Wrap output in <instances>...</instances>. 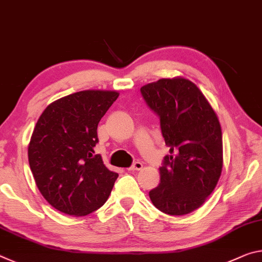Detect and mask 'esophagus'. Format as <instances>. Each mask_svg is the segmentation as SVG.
<instances>
[{
  "mask_svg": "<svg viewBox=\"0 0 262 262\" xmlns=\"http://www.w3.org/2000/svg\"><path fill=\"white\" fill-rule=\"evenodd\" d=\"M141 168H143V164L139 161H136L135 164L130 167V168H127V170H140Z\"/></svg>",
  "mask_w": 262,
  "mask_h": 262,
  "instance_id": "obj_1",
  "label": "esophagus"
}]
</instances>
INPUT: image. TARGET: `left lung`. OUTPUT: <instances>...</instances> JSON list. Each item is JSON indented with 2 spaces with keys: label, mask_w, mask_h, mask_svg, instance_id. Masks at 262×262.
Masks as SVG:
<instances>
[{
  "label": "left lung",
  "mask_w": 262,
  "mask_h": 262,
  "mask_svg": "<svg viewBox=\"0 0 262 262\" xmlns=\"http://www.w3.org/2000/svg\"><path fill=\"white\" fill-rule=\"evenodd\" d=\"M147 105L160 117L169 147L160 184L149 191L157 209L171 216L192 212L217 186L223 168L220 121L203 93L183 78L160 79L140 88Z\"/></svg>",
  "instance_id": "left-lung-1"
}]
</instances>
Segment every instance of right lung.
<instances>
[{"mask_svg": "<svg viewBox=\"0 0 262 262\" xmlns=\"http://www.w3.org/2000/svg\"><path fill=\"white\" fill-rule=\"evenodd\" d=\"M119 94L82 91L51 103L30 139L29 165L40 194L67 215L87 216L106 202L118 174L100 154L97 125Z\"/></svg>", "mask_w": 262, "mask_h": 262, "instance_id": "1", "label": "right lung"}]
</instances>
